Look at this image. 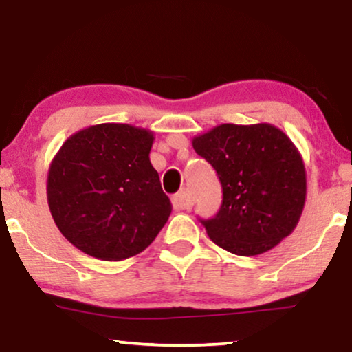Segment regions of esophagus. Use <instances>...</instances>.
Wrapping results in <instances>:
<instances>
[{
	"label": "esophagus",
	"mask_w": 352,
	"mask_h": 352,
	"mask_svg": "<svg viewBox=\"0 0 352 352\" xmlns=\"http://www.w3.org/2000/svg\"><path fill=\"white\" fill-rule=\"evenodd\" d=\"M190 205H192V199L186 190H181L173 195V206H175L176 210H187Z\"/></svg>",
	"instance_id": "esophagus-1"
}]
</instances>
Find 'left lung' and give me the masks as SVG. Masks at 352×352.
I'll list each match as a JSON object with an SVG mask.
<instances>
[{
	"instance_id": "left-lung-1",
	"label": "left lung",
	"mask_w": 352,
	"mask_h": 352,
	"mask_svg": "<svg viewBox=\"0 0 352 352\" xmlns=\"http://www.w3.org/2000/svg\"><path fill=\"white\" fill-rule=\"evenodd\" d=\"M218 173L223 205L201 221L218 247L240 256L266 253L300 223L306 168L300 151L271 123H223L192 139Z\"/></svg>"
}]
</instances>
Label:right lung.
I'll use <instances>...</instances> for the list:
<instances>
[{
	"mask_svg": "<svg viewBox=\"0 0 352 352\" xmlns=\"http://www.w3.org/2000/svg\"><path fill=\"white\" fill-rule=\"evenodd\" d=\"M153 131L100 123L65 139L47 171V205L60 234L89 256L122 261L151 245L173 205L151 163Z\"/></svg>",
	"mask_w": 352,
	"mask_h": 352,
	"instance_id": "add662e5",
	"label": "right lung"
}]
</instances>
